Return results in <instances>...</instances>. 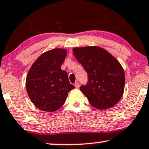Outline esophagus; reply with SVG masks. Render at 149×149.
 <instances>
[{"instance_id":"obj_1","label":"esophagus","mask_w":149,"mask_h":149,"mask_svg":"<svg viewBox=\"0 0 149 149\" xmlns=\"http://www.w3.org/2000/svg\"><path fill=\"white\" fill-rule=\"evenodd\" d=\"M74 86H75V87H76V88H78L79 87H80V83H79V82H76L74 84Z\"/></svg>"}]
</instances>
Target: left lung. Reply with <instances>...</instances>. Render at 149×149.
Masks as SVG:
<instances>
[{
  "instance_id": "obj_1",
  "label": "left lung",
  "mask_w": 149,
  "mask_h": 149,
  "mask_svg": "<svg viewBox=\"0 0 149 149\" xmlns=\"http://www.w3.org/2000/svg\"><path fill=\"white\" fill-rule=\"evenodd\" d=\"M73 52L88 75V82L80 91L90 104L99 110L115 106L124 92V70L108 51L99 46L75 47Z\"/></svg>"
}]
</instances>
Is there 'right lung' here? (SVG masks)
I'll list each match as a JSON object with an SVG mask.
<instances>
[{
    "mask_svg": "<svg viewBox=\"0 0 149 149\" xmlns=\"http://www.w3.org/2000/svg\"><path fill=\"white\" fill-rule=\"evenodd\" d=\"M67 50L55 48L43 53L28 72L26 87L30 100L39 110L54 112L66 101L68 93L75 88L67 73L61 69Z\"/></svg>",
    "mask_w": 149,
    "mask_h": 149,
    "instance_id": "1",
    "label": "right lung"
}]
</instances>
